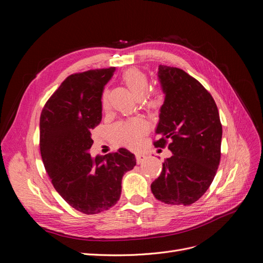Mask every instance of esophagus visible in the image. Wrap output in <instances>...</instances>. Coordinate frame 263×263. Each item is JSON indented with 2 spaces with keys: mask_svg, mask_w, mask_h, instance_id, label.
I'll use <instances>...</instances> for the list:
<instances>
[{
  "mask_svg": "<svg viewBox=\"0 0 263 263\" xmlns=\"http://www.w3.org/2000/svg\"><path fill=\"white\" fill-rule=\"evenodd\" d=\"M145 160H146V156H145V155H142V154H136V161H137L138 164L141 163V162H144Z\"/></svg>",
  "mask_w": 263,
  "mask_h": 263,
  "instance_id": "1",
  "label": "esophagus"
}]
</instances>
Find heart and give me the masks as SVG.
Masks as SVG:
<instances>
[{
	"mask_svg": "<svg viewBox=\"0 0 263 263\" xmlns=\"http://www.w3.org/2000/svg\"><path fill=\"white\" fill-rule=\"evenodd\" d=\"M122 80L127 89L130 91L137 100H141L145 103L148 109H157L162 103V95L159 92H153L144 95L148 92V78L145 72L138 69H128L124 72ZM102 105H107V92L102 94ZM148 127L145 121L140 118H134L129 121L121 122L116 124L112 129L113 140L116 145L128 148H135L139 145L142 136L147 133Z\"/></svg>",
	"mask_w": 263,
	"mask_h": 263,
	"instance_id": "heart-1",
	"label": "heart"
}]
</instances>
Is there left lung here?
Wrapping results in <instances>:
<instances>
[{"instance_id": "left-lung-1", "label": "left lung", "mask_w": 263, "mask_h": 263, "mask_svg": "<svg viewBox=\"0 0 263 263\" xmlns=\"http://www.w3.org/2000/svg\"><path fill=\"white\" fill-rule=\"evenodd\" d=\"M158 78L164 93L155 147L172 153L160 177L151 183L157 200L171 205H191L215 178L220 161L221 124L212 95L185 71L160 65Z\"/></svg>"}]
</instances>
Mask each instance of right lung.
Listing matches in <instances>:
<instances>
[{
	"instance_id": "obj_1",
	"label": "right lung",
	"mask_w": 263,
	"mask_h": 263,
	"mask_svg": "<svg viewBox=\"0 0 263 263\" xmlns=\"http://www.w3.org/2000/svg\"><path fill=\"white\" fill-rule=\"evenodd\" d=\"M115 67L69 76L45 104L41 128L42 159L55 191L83 214L107 211L121 197L125 172L136 158L125 148L92 158L91 130L102 121V93Z\"/></svg>"
}]
</instances>
